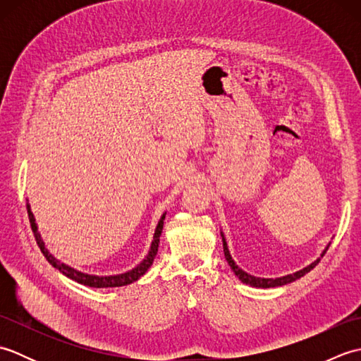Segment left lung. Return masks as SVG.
<instances>
[{
	"instance_id": "left-lung-1",
	"label": "left lung",
	"mask_w": 361,
	"mask_h": 361,
	"mask_svg": "<svg viewBox=\"0 0 361 361\" xmlns=\"http://www.w3.org/2000/svg\"><path fill=\"white\" fill-rule=\"evenodd\" d=\"M221 234V242H224V251H225V257H226V260H228V264H229V267H231V270L234 271V274L237 276V278H239L243 283H248V286H251V287H257V288H270V287H281V286H286V283H290V282H293V281H296V279H299V278H302V276L305 274V273H309L310 270H313V268H315L317 265H318V262L321 260V257H323L324 255H326V251L329 250V243L327 247H326V250L321 252V257H318L315 262H312L310 265H307L305 268H302V270H299V271H296V273H291V274H287V276H281V278H257V276H252V274H248L247 271H243L242 268L237 265L234 260H233V257H231V255H229V250H228V243H226V239H225V235H224V233H220Z\"/></svg>"
}]
</instances>
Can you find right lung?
Instances as JSON below:
<instances>
[{"label":"right lung","mask_w":361,"mask_h":361,"mask_svg":"<svg viewBox=\"0 0 361 361\" xmlns=\"http://www.w3.org/2000/svg\"><path fill=\"white\" fill-rule=\"evenodd\" d=\"M26 208H27V216H29V221H30V228H32L34 235H35V240L37 245L40 247L43 256L46 257V260L54 267L57 268L60 273H63L66 278H70L75 282L82 283V286H88V287H94V288H106V287H122V286H128V283H132L135 281H137L141 278L142 274H145V271L149 270L150 265L153 264V259H155L157 252H158V245H159V235L163 233V226H164V219H166V212L161 216L157 229H155V234H153V240L150 245V250H149V255L145 256V259H142V262L140 265H136L132 270H128L122 274H114V276H96V274H88V273H82L79 270H74L73 267L66 265L63 262H60L59 259L54 257L49 250L44 247V242L42 239L40 233H38V226L35 224V217L32 211H30V204L26 203Z\"/></svg>","instance_id":"1"}]
</instances>
